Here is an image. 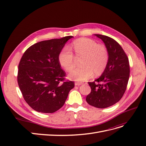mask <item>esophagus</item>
<instances>
[{
    "label": "esophagus",
    "mask_w": 146,
    "mask_h": 146,
    "mask_svg": "<svg viewBox=\"0 0 146 146\" xmlns=\"http://www.w3.org/2000/svg\"><path fill=\"white\" fill-rule=\"evenodd\" d=\"M81 85H82V83H79V82L75 83V85H76V86H80Z\"/></svg>",
    "instance_id": "esophagus-1"
}]
</instances>
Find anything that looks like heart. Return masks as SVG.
Listing matches in <instances>:
<instances>
[{
	"mask_svg": "<svg viewBox=\"0 0 146 146\" xmlns=\"http://www.w3.org/2000/svg\"><path fill=\"white\" fill-rule=\"evenodd\" d=\"M72 48L77 58H82L80 68L73 70L69 78L78 82L86 81L92 77L93 73L100 75L107 67L109 54L107 47L99 45L96 41L89 38H82L74 41ZM60 65L67 71L71 70L75 66V57L71 50L64 47L58 54Z\"/></svg>",
	"mask_w": 146,
	"mask_h": 146,
	"instance_id": "obj_1",
	"label": "heart"
}]
</instances>
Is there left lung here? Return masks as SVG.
Masks as SVG:
<instances>
[{
	"label": "left lung",
	"instance_id": "obj_1",
	"mask_svg": "<svg viewBox=\"0 0 146 146\" xmlns=\"http://www.w3.org/2000/svg\"><path fill=\"white\" fill-rule=\"evenodd\" d=\"M107 47L109 60L101 76L94 82H88L91 91L86 96L88 104L99 108H105L121 100L126 90L130 76L129 58L124 50L113 38L96 34Z\"/></svg>",
	"mask_w": 146,
	"mask_h": 146
}]
</instances>
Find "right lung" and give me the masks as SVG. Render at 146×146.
Segmentation results:
<instances>
[{
    "mask_svg": "<svg viewBox=\"0 0 146 146\" xmlns=\"http://www.w3.org/2000/svg\"><path fill=\"white\" fill-rule=\"evenodd\" d=\"M68 36L37 42L28 48L18 66L17 82L23 98L34 110L52 113L63 107L74 82L64 81L58 54Z\"/></svg>",
    "mask_w": 146,
    "mask_h": 146,
    "instance_id": "add662e5",
    "label": "right lung"
}]
</instances>
